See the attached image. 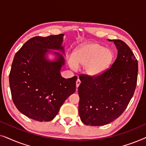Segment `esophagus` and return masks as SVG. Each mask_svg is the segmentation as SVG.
<instances>
[{
	"label": "esophagus",
	"instance_id": "obj_1",
	"mask_svg": "<svg viewBox=\"0 0 146 146\" xmlns=\"http://www.w3.org/2000/svg\"><path fill=\"white\" fill-rule=\"evenodd\" d=\"M80 80H79V78H78V80H76V88H77V89H78V87L79 86H80ZM76 89V90H77Z\"/></svg>",
	"mask_w": 146,
	"mask_h": 146
}]
</instances>
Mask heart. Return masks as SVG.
I'll return each instance as SVG.
<instances>
[{"instance_id":"b5f03b06","label":"heart","mask_w":146,"mask_h":146,"mask_svg":"<svg viewBox=\"0 0 146 146\" xmlns=\"http://www.w3.org/2000/svg\"><path fill=\"white\" fill-rule=\"evenodd\" d=\"M114 53L100 44L90 42L82 44L74 50L72 56L68 59L72 69H76L78 64L84 65V72L90 76H97L107 71L112 64Z\"/></svg>"}]
</instances>
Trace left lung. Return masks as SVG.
<instances>
[{
  "mask_svg": "<svg viewBox=\"0 0 146 146\" xmlns=\"http://www.w3.org/2000/svg\"><path fill=\"white\" fill-rule=\"evenodd\" d=\"M113 42L117 50L111 68L97 76H80L78 113L82 122L99 126L117 119L126 108L136 87L138 64L133 52L121 40Z\"/></svg>",
  "mask_w": 146,
  "mask_h": 146,
  "instance_id": "left-lung-1",
  "label": "left lung"
}]
</instances>
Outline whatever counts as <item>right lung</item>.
I'll return each instance as SVG.
<instances>
[{"mask_svg":"<svg viewBox=\"0 0 146 146\" xmlns=\"http://www.w3.org/2000/svg\"><path fill=\"white\" fill-rule=\"evenodd\" d=\"M64 36L32 38L14 57L9 75L13 102L23 114L35 120L53 119L76 91L77 77L65 79L60 74L65 64Z\"/></svg>","mask_w":146,"mask_h":146,"instance_id":"obj_1","label":"right lung"}]
</instances>
